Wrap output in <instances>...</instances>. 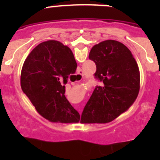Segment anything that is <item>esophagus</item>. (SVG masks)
Listing matches in <instances>:
<instances>
[{
  "label": "esophagus",
  "mask_w": 160,
  "mask_h": 160,
  "mask_svg": "<svg viewBox=\"0 0 160 160\" xmlns=\"http://www.w3.org/2000/svg\"><path fill=\"white\" fill-rule=\"evenodd\" d=\"M77 77L79 78V81H80V80H82L83 79V70H78V72H77Z\"/></svg>",
  "instance_id": "34e87169"
}]
</instances>
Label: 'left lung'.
Here are the masks:
<instances>
[{"label":"left lung","instance_id":"1","mask_svg":"<svg viewBox=\"0 0 160 160\" xmlns=\"http://www.w3.org/2000/svg\"><path fill=\"white\" fill-rule=\"evenodd\" d=\"M89 59L96 64L94 76L102 85L95 88L80 123H108L135 102L139 92V69L130 50L116 40H105L93 46Z\"/></svg>","mask_w":160,"mask_h":160}]
</instances>
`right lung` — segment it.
I'll return each mask as SVG.
<instances>
[{
  "label": "right lung",
  "instance_id": "right-lung-1",
  "mask_svg": "<svg viewBox=\"0 0 160 160\" xmlns=\"http://www.w3.org/2000/svg\"><path fill=\"white\" fill-rule=\"evenodd\" d=\"M77 67L72 52L56 40L40 43L27 56L21 88L36 111L52 122L78 123L80 116L65 97L70 74Z\"/></svg>",
  "mask_w": 160,
  "mask_h": 160
}]
</instances>
